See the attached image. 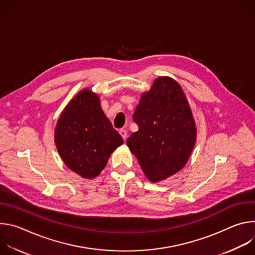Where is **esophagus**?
Here are the masks:
<instances>
[{"label": "esophagus", "instance_id": "34e87169", "mask_svg": "<svg viewBox=\"0 0 255 255\" xmlns=\"http://www.w3.org/2000/svg\"><path fill=\"white\" fill-rule=\"evenodd\" d=\"M119 133H120V135L122 136V138H123L124 140L127 138V131H126L125 129H120Z\"/></svg>", "mask_w": 255, "mask_h": 255}]
</instances>
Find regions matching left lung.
<instances>
[{
    "mask_svg": "<svg viewBox=\"0 0 255 255\" xmlns=\"http://www.w3.org/2000/svg\"><path fill=\"white\" fill-rule=\"evenodd\" d=\"M138 131L127 139L146 177L158 183L183 168L197 139V127L187 97L169 77L154 80L141 95L133 115Z\"/></svg>",
    "mask_w": 255,
    "mask_h": 255,
    "instance_id": "left-lung-1",
    "label": "left lung"
}]
</instances>
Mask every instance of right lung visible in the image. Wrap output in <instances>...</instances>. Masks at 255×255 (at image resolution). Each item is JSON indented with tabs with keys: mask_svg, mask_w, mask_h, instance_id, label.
Listing matches in <instances>:
<instances>
[{
	"mask_svg": "<svg viewBox=\"0 0 255 255\" xmlns=\"http://www.w3.org/2000/svg\"><path fill=\"white\" fill-rule=\"evenodd\" d=\"M99 96L89 89L66 105L54 130V142L65 165L84 178L93 179L123 144L120 134L104 114Z\"/></svg>",
	"mask_w": 255,
	"mask_h": 255,
	"instance_id": "1",
	"label": "right lung"
}]
</instances>
